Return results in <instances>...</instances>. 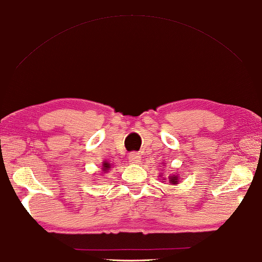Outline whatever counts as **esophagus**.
Returning a JSON list of instances; mask_svg holds the SVG:
<instances>
[{"label": "esophagus", "mask_w": 262, "mask_h": 262, "mask_svg": "<svg viewBox=\"0 0 262 262\" xmlns=\"http://www.w3.org/2000/svg\"><path fill=\"white\" fill-rule=\"evenodd\" d=\"M128 159H130V162H132V164H139L140 160H141V157L139 153L137 152H132L128 154Z\"/></svg>", "instance_id": "1"}]
</instances>
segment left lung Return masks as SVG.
I'll use <instances>...</instances> for the list:
<instances>
[{
	"label": "left lung",
	"mask_w": 262,
	"mask_h": 262,
	"mask_svg": "<svg viewBox=\"0 0 262 262\" xmlns=\"http://www.w3.org/2000/svg\"><path fill=\"white\" fill-rule=\"evenodd\" d=\"M169 182H170V184H178V182H179L178 175H173V177H170L169 178Z\"/></svg>",
	"instance_id": "1"
}]
</instances>
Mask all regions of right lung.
<instances>
[{"label": "right lung", "instance_id": "right-lung-1", "mask_svg": "<svg viewBox=\"0 0 262 262\" xmlns=\"http://www.w3.org/2000/svg\"><path fill=\"white\" fill-rule=\"evenodd\" d=\"M110 168V165L108 164V162H103V170H108Z\"/></svg>", "mask_w": 262, "mask_h": 262}]
</instances>
